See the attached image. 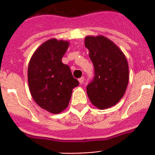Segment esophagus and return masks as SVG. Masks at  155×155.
<instances>
[{
    "instance_id": "esophagus-1",
    "label": "esophagus",
    "mask_w": 155,
    "mask_h": 155,
    "mask_svg": "<svg viewBox=\"0 0 155 155\" xmlns=\"http://www.w3.org/2000/svg\"><path fill=\"white\" fill-rule=\"evenodd\" d=\"M84 77H81L79 79V82H80V84H81L84 83Z\"/></svg>"
}]
</instances>
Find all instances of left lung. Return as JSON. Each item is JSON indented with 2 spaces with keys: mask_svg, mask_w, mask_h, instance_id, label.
Instances as JSON below:
<instances>
[{
  "mask_svg": "<svg viewBox=\"0 0 155 155\" xmlns=\"http://www.w3.org/2000/svg\"><path fill=\"white\" fill-rule=\"evenodd\" d=\"M85 47L94 67V77L87 85L91 102L99 109L114 106L128 84V64L124 54L105 36H86Z\"/></svg>",
  "mask_w": 155,
  "mask_h": 155,
  "instance_id": "8db88e82",
  "label": "left lung"
}]
</instances>
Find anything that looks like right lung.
<instances>
[{
	"label": "right lung",
	"mask_w": 155,
	"mask_h": 155,
	"mask_svg": "<svg viewBox=\"0 0 155 155\" xmlns=\"http://www.w3.org/2000/svg\"><path fill=\"white\" fill-rule=\"evenodd\" d=\"M68 46L67 41L50 39L35 50L28 65V84L32 98L53 114L67 108L72 89L79 85L69 66L62 62Z\"/></svg>",
	"instance_id": "obj_1"
}]
</instances>
